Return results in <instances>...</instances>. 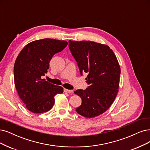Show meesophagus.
Returning <instances> with one entry per match:
<instances>
[{
    "label": "esophagus",
    "mask_w": 150,
    "mask_h": 150,
    "mask_svg": "<svg viewBox=\"0 0 150 150\" xmlns=\"http://www.w3.org/2000/svg\"><path fill=\"white\" fill-rule=\"evenodd\" d=\"M64 91L65 93H72L73 92V90H68V89H66V88H64Z\"/></svg>",
    "instance_id": "esophagus-1"
}]
</instances>
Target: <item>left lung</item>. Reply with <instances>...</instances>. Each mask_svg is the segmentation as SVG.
<instances>
[{
  "label": "left lung",
  "instance_id": "8db88e82",
  "mask_svg": "<svg viewBox=\"0 0 150 150\" xmlns=\"http://www.w3.org/2000/svg\"><path fill=\"white\" fill-rule=\"evenodd\" d=\"M69 47L79 67L80 75L88 74L86 90L74 91L81 98L76 111L87 118L104 113L112 104L118 92L120 69L110 47L93 41H69Z\"/></svg>",
  "mask_w": 150,
  "mask_h": 150
}]
</instances>
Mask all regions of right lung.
Here are the masks:
<instances>
[{"instance_id": "1", "label": "right lung", "mask_w": 150, "mask_h": 150, "mask_svg": "<svg viewBox=\"0 0 150 150\" xmlns=\"http://www.w3.org/2000/svg\"><path fill=\"white\" fill-rule=\"evenodd\" d=\"M67 44L65 41L46 38L28 44L18 54L13 68L15 85L30 111H48L54 104V96L63 93L62 87L51 83L42 76L47 74L54 55Z\"/></svg>"}]
</instances>
